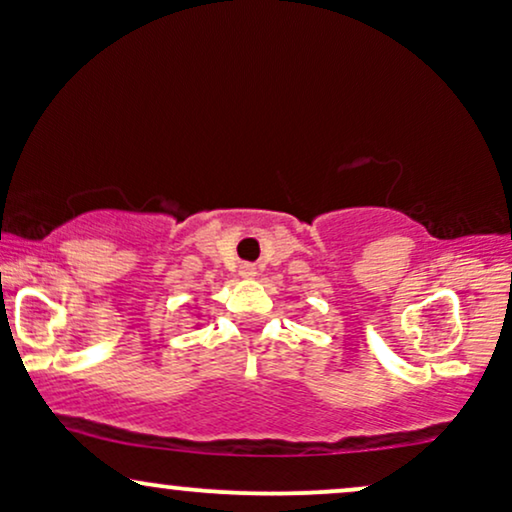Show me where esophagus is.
Here are the masks:
<instances>
[{
	"label": "esophagus",
	"instance_id": "obj_1",
	"mask_svg": "<svg viewBox=\"0 0 512 512\" xmlns=\"http://www.w3.org/2000/svg\"><path fill=\"white\" fill-rule=\"evenodd\" d=\"M240 275H242V277H256V275H258L256 265H254V263H242V265H240Z\"/></svg>",
	"mask_w": 512,
	"mask_h": 512
}]
</instances>
